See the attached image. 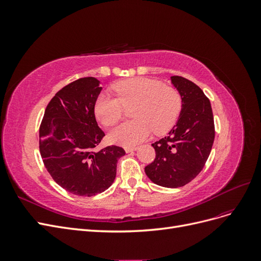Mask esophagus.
I'll return each mask as SVG.
<instances>
[{"label":"esophagus","instance_id":"34e87169","mask_svg":"<svg viewBox=\"0 0 261 261\" xmlns=\"http://www.w3.org/2000/svg\"><path fill=\"white\" fill-rule=\"evenodd\" d=\"M136 150H137V147H126V148H125V151L127 152V153L136 151Z\"/></svg>","mask_w":261,"mask_h":261}]
</instances>
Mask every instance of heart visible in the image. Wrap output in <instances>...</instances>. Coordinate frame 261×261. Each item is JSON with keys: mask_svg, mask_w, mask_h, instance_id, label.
<instances>
[{"mask_svg": "<svg viewBox=\"0 0 261 261\" xmlns=\"http://www.w3.org/2000/svg\"><path fill=\"white\" fill-rule=\"evenodd\" d=\"M116 97L102 93L94 103V114L107 127L123 117L125 108H133L134 121L118 125L110 133L113 144L133 147L146 140L153 130L158 135L170 130L179 116L181 97L179 92L161 82L136 77L113 86Z\"/></svg>", "mask_w": 261, "mask_h": 261, "instance_id": "b5f03b06", "label": "heart"}]
</instances>
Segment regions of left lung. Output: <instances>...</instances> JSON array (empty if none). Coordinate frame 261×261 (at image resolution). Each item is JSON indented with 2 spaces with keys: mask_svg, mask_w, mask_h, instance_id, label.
Masks as SVG:
<instances>
[{
  "mask_svg": "<svg viewBox=\"0 0 261 261\" xmlns=\"http://www.w3.org/2000/svg\"><path fill=\"white\" fill-rule=\"evenodd\" d=\"M181 97L178 120L167 136L151 146L155 159L145 168L150 180L168 188L181 187L204 167L215 140V122L209 99L193 82L172 76Z\"/></svg>",
  "mask_w": 261,
  "mask_h": 261,
  "instance_id": "obj_1",
  "label": "left lung"
}]
</instances>
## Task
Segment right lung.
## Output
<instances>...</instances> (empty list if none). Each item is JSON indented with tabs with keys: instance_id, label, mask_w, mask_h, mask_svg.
I'll return each mask as SVG.
<instances>
[{
	"instance_id": "obj_1",
	"label": "right lung",
	"mask_w": 261,
	"mask_h": 261,
	"mask_svg": "<svg viewBox=\"0 0 261 261\" xmlns=\"http://www.w3.org/2000/svg\"><path fill=\"white\" fill-rule=\"evenodd\" d=\"M100 81L85 77L55 93L39 130V148L45 169L65 191L77 196L101 194L113 184L117 160L125 150L96 148L106 135L96 121L94 103Z\"/></svg>"
}]
</instances>
